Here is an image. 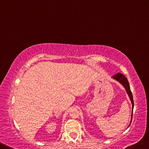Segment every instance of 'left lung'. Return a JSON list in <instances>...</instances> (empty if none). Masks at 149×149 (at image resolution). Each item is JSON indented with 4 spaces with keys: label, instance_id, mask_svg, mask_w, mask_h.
Returning <instances> with one entry per match:
<instances>
[{
    "label": "left lung",
    "instance_id": "8db88e82",
    "mask_svg": "<svg viewBox=\"0 0 149 149\" xmlns=\"http://www.w3.org/2000/svg\"><path fill=\"white\" fill-rule=\"evenodd\" d=\"M111 78L115 79V80H116L117 81H118L119 83L121 84L122 86L124 87V88L125 89L127 93L128 94V96L130 99V101H131V102L132 103V113H131V121H130V125H131V121H132V117H133V107H134V103H133V95H132L131 89H130V86H129L128 80H127L125 76L124 75H123L122 74H121V73H118V74L114 75L113 76L111 77ZM130 125H129V127L130 126Z\"/></svg>",
    "mask_w": 149,
    "mask_h": 149
}]
</instances>
